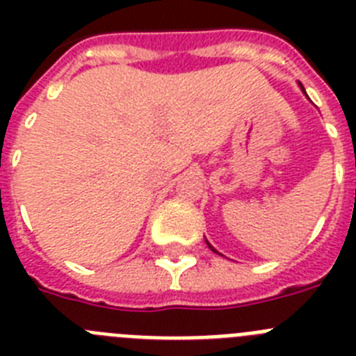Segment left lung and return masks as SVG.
I'll list each match as a JSON object with an SVG mask.
<instances>
[{
	"label": "left lung",
	"mask_w": 356,
	"mask_h": 356,
	"mask_svg": "<svg viewBox=\"0 0 356 356\" xmlns=\"http://www.w3.org/2000/svg\"><path fill=\"white\" fill-rule=\"evenodd\" d=\"M300 87H301V90H303V92H305V89H303V85H301V83H300ZM305 94H307V92H305ZM207 244H209V248H210V250H212V251H213V253H217V250H213V246H212V244H210V242H209V241H207Z\"/></svg>",
	"instance_id": "left-lung-1"
}]
</instances>
